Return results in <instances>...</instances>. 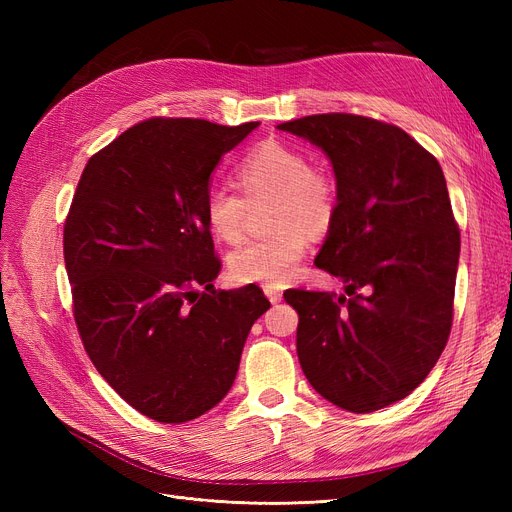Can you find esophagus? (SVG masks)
I'll return each mask as SVG.
<instances>
[{
    "label": "esophagus",
    "instance_id": "obj_1",
    "mask_svg": "<svg viewBox=\"0 0 512 512\" xmlns=\"http://www.w3.org/2000/svg\"><path fill=\"white\" fill-rule=\"evenodd\" d=\"M265 294H267V299L271 303H280L282 301V292L277 290V288H273V286H265Z\"/></svg>",
    "mask_w": 512,
    "mask_h": 512
}]
</instances>
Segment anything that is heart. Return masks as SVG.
Here are the masks:
<instances>
[{
	"label": "heart",
	"instance_id": "1",
	"mask_svg": "<svg viewBox=\"0 0 512 512\" xmlns=\"http://www.w3.org/2000/svg\"><path fill=\"white\" fill-rule=\"evenodd\" d=\"M237 183L245 201L228 188H211L205 196V220L226 243L243 235L247 203L273 196L269 237L247 241L228 256L230 275L243 284L286 286L294 280L309 237L324 232L337 211V185L324 168L309 166L305 153L282 141H262L237 166Z\"/></svg>",
	"mask_w": 512,
	"mask_h": 512
}]
</instances>
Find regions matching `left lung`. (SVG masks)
<instances>
[{
  "mask_svg": "<svg viewBox=\"0 0 512 512\" xmlns=\"http://www.w3.org/2000/svg\"><path fill=\"white\" fill-rule=\"evenodd\" d=\"M329 158L337 211L316 267L349 294L288 290L309 384L365 414L408 397L438 363L453 324L459 228L438 160L404 130L327 113L280 123ZM367 287V295H354Z\"/></svg>",
  "mask_w": 512,
  "mask_h": 512,
  "instance_id": "1",
  "label": "left lung"
}]
</instances>
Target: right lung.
<instances>
[{"mask_svg": "<svg viewBox=\"0 0 512 512\" xmlns=\"http://www.w3.org/2000/svg\"><path fill=\"white\" fill-rule=\"evenodd\" d=\"M258 126L136 123L87 162L72 198L64 258L83 346L117 395L158 423L220 404L271 307L254 284L213 288L220 260L205 220L215 166Z\"/></svg>", "mask_w": 512, "mask_h": 512, "instance_id": "add662e5", "label": "right lung"}]
</instances>
